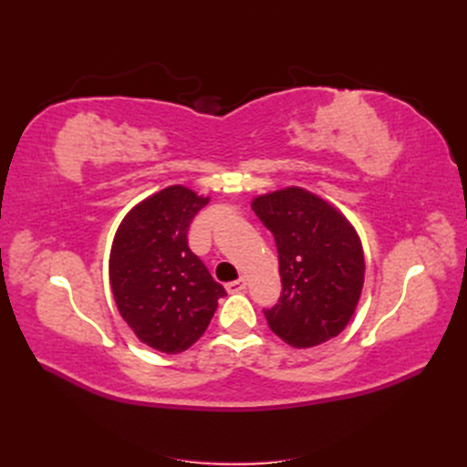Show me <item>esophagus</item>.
Returning <instances> with one entry per match:
<instances>
[{
    "label": "esophagus",
    "instance_id": "esophagus-1",
    "mask_svg": "<svg viewBox=\"0 0 467 467\" xmlns=\"http://www.w3.org/2000/svg\"><path fill=\"white\" fill-rule=\"evenodd\" d=\"M245 286H247L245 278H237V280L228 282V285H225V290H228L230 294H235V292H242V290H245Z\"/></svg>",
    "mask_w": 467,
    "mask_h": 467
}]
</instances>
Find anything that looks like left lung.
I'll list each match as a JSON object with an SVG mask.
<instances>
[{
	"instance_id": "left-lung-1",
	"label": "left lung",
	"mask_w": 467,
	"mask_h": 467,
	"mask_svg": "<svg viewBox=\"0 0 467 467\" xmlns=\"http://www.w3.org/2000/svg\"><path fill=\"white\" fill-rule=\"evenodd\" d=\"M275 235L280 298L263 309L282 341L316 347L337 337L355 314L364 285V255L352 225L316 194L285 189L253 201Z\"/></svg>"
}]
</instances>
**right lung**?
Segmentation results:
<instances>
[{
  "label": "right lung",
  "instance_id": "obj_1",
  "mask_svg": "<svg viewBox=\"0 0 467 467\" xmlns=\"http://www.w3.org/2000/svg\"><path fill=\"white\" fill-rule=\"evenodd\" d=\"M208 204L185 187L150 196L126 216L110 251L119 312L140 341L167 355L194 345L225 290L189 247V228Z\"/></svg>",
  "mask_w": 467,
  "mask_h": 467
}]
</instances>
